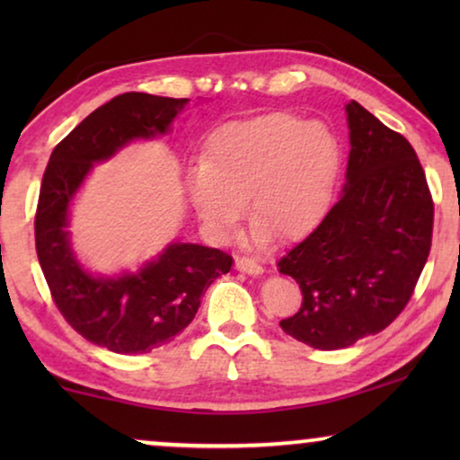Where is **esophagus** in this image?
I'll list each match as a JSON object with an SVG mask.
<instances>
[{
  "instance_id": "esophagus-1",
  "label": "esophagus",
  "mask_w": 460,
  "mask_h": 460,
  "mask_svg": "<svg viewBox=\"0 0 460 460\" xmlns=\"http://www.w3.org/2000/svg\"><path fill=\"white\" fill-rule=\"evenodd\" d=\"M236 270H241V272L251 274V276L263 274V268L260 266V263L253 261V260H249V257H238V260H236Z\"/></svg>"
}]
</instances>
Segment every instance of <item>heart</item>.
Listing matches in <instances>:
<instances>
[{
  "label": "heart",
  "instance_id": "1",
  "mask_svg": "<svg viewBox=\"0 0 460 460\" xmlns=\"http://www.w3.org/2000/svg\"><path fill=\"white\" fill-rule=\"evenodd\" d=\"M339 172V144L323 123L266 112L205 137L188 197L213 238H228L247 213L253 241L291 243L316 228Z\"/></svg>",
  "mask_w": 460,
  "mask_h": 460
}]
</instances>
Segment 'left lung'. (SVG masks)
<instances>
[{
    "mask_svg": "<svg viewBox=\"0 0 460 460\" xmlns=\"http://www.w3.org/2000/svg\"><path fill=\"white\" fill-rule=\"evenodd\" d=\"M341 197L279 261L297 280L299 312L282 331L316 349L349 348L389 326L412 297L431 249L433 200L404 136L351 100Z\"/></svg>",
    "mask_w": 460,
    "mask_h": 460,
    "instance_id": "1",
    "label": "left lung"
}]
</instances>
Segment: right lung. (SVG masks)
<instances>
[{
	"label": "right lung",
	"instance_id": "obj_1",
	"mask_svg": "<svg viewBox=\"0 0 460 460\" xmlns=\"http://www.w3.org/2000/svg\"><path fill=\"white\" fill-rule=\"evenodd\" d=\"M186 104L142 92L112 98L54 148L41 180L35 247L54 304L81 337L115 354H146L172 341L192 323L211 282L232 268L224 251L180 241L119 274L90 272L73 251L71 205L93 165L129 142L169 134Z\"/></svg>",
	"mask_w": 460,
	"mask_h": 460
}]
</instances>
